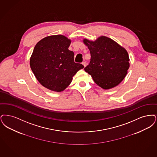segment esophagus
I'll return each mask as SVG.
<instances>
[{"mask_svg":"<svg viewBox=\"0 0 157 157\" xmlns=\"http://www.w3.org/2000/svg\"><path fill=\"white\" fill-rule=\"evenodd\" d=\"M82 64H83V66H84V67H86V66H87V63H86V61H83V62L82 63Z\"/></svg>","mask_w":157,"mask_h":157,"instance_id":"obj_1","label":"esophagus"}]
</instances>
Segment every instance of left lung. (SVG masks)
<instances>
[{
    "instance_id": "8db88e82",
    "label": "left lung",
    "mask_w": 157,
    "mask_h": 157,
    "mask_svg": "<svg viewBox=\"0 0 157 157\" xmlns=\"http://www.w3.org/2000/svg\"><path fill=\"white\" fill-rule=\"evenodd\" d=\"M91 59L84 70L96 84L109 89L122 82L130 67L129 57L125 48L109 37L101 36L95 41L84 39Z\"/></svg>"
}]
</instances>
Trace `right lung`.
Listing matches in <instances>:
<instances>
[{
	"label": "right lung",
	"instance_id": "1",
	"mask_svg": "<svg viewBox=\"0 0 157 157\" xmlns=\"http://www.w3.org/2000/svg\"><path fill=\"white\" fill-rule=\"evenodd\" d=\"M71 40L63 35L48 36L35 46L30 60V67L44 87L60 92L71 83L73 77L84 66L74 61L68 50Z\"/></svg>",
	"mask_w": 157,
	"mask_h": 157
}]
</instances>
